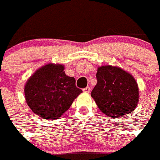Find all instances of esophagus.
I'll return each mask as SVG.
<instances>
[{
	"label": "esophagus",
	"mask_w": 160,
	"mask_h": 160,
	"mask_svg": "<svg viewBox=\"0 0 160 160\" xmlns=\"http://www.w3.org/2000/svg\"><path fill=\"white\" fill-rule=\"evenodd\" d=\"M83 90L84 91V92H90L91 91V88L89 86H87L86 88H84Z\"/></svg>",
	"instance_id": "obj_1"
}]
</instances>
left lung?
I'll return each mask as SVG.
<instances>
[{
	"instance_id": "1",
	"label": "left lung",
	"mask_w": 160,
	"mask_h": 160,
	"mask_svg": "<svg viewBox=\"0 0 160 160\" xmlns=\"http://www.w3.org/2000/svg\"><path fill=\"white\" fill-rule=\"evenodd\" d=\"M96 76L98 83L91 96L102 113L115 119L131 113L136 108L138 86L129 73L108 65L98 68Z\"/></svg>"
}]
</instances>
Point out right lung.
<instances>
[{"label":"right lung","mask_w":160,"mask_h":160,"mask_svg":"<svg viewBox=\"0 0 160 160\" xmlns=\"http://www.w3.org/2000/svg\"><path fill=\"white\" fill-rule=\"evenodd\" d=\"M24 92L32 111L44 119H51L61 117L82 90L76 86L75 78L66 75L63 66L50 63L29 78Z\"/></svg>","instance_id":"right-lung-1"}]
</instances>
